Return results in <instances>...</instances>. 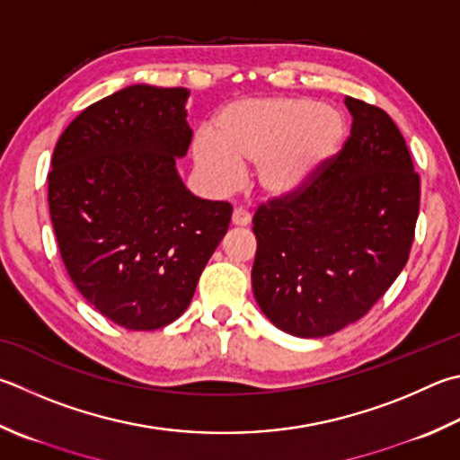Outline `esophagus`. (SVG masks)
Instances as JSON below:
<instances>
[{"instance_id":"34e87169","label":"esophagus","mask_w":460,"mask_h":460,"mask_svg":"<svg viewBox=\"0 0 460 460\" xmlns=\"http://www.w3.org/2000/svg\"><path fill=\"white\" fill-rule=\"evenodd\" d=\"M231 223L235 225V227H247V225L252 223V215L243 211V208H235L231 217Z\"/></svg>"}]
</instances>
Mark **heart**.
<instances>
[{
	"label": "heart",
	"mask_w": 460,
	"mask_h": 460,
	"mask_svg": "<svg viewBox=\"0 0 460 460\" xmlns=\"http://www.w3.org/2000/svg\"><path fill=\"white\" fill-rule=\"evenodd\" d=\"M344 119L312 98H253L225 106L213 137L199 135L193 161L213 190H231L241 166H255V185L273 201L310 189L344 143Z\"/></svg>",
	"instance_id": "1"
}]
</instances>
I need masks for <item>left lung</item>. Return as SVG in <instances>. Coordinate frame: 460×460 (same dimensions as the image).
Listing matches in <instances>:
<instances>
[{
    "mask_svg": "<svg viewBox=\"0 0 460 460\" xmlns=\"http://www.w3.org/2000/svg\"><path fill=\"white\" fill-rule=\"evenodd\" d=\"M352 130L314 185L253 217V296L275 328L323 338L360 320L404 270L420 179L394 120L346 96Z\"/></svg>",
    "mask_w": 460,
    "mask_h": 460,
    "instance_id": "1",
    "label": "left lung"
}]
</instances>
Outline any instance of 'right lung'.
Segmentation results:
<instances>
[{
	"label": "right lung",
	"mask_w": 460,
	"mask_h": 460,
	"mask_svg": "<svg viewBox=\"0 0 460 460\" xmlns=\"http://www.w3.org/2000/svg\"><path fill=\"white\" fill-rule=\"evenodd\" d=\"M187 88L132 84L90 104L62 132L48 174L58 247L74 286L127 330H158L193 299L233 207L181 181Z\"/></svg>",
	"instance_id": "obj_1"
}]
</instances>
